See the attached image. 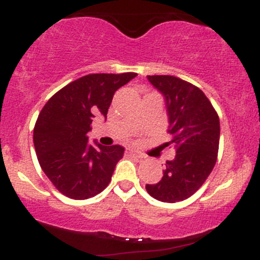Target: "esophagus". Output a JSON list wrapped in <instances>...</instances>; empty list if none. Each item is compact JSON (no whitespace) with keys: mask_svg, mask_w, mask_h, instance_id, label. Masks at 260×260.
<instances>
[{"mask_svg":"<svg viewBox=\"0 0 260 260\" xmlns=\"http://www.w3.org/2000/svg\"><path fill=\"white\" fill-rule=\"evenodd\" d=\"M126 154L128 155V156H133V157H136V159H138V160H142L143 157H144V155L138 153V151L133 150V149H127Z\"/></svg>","mask_w":260,"mask_h":260,"instance_id":"34e87169","label":"esophagus"}]
</instances>
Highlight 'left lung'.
I'll use <instances>...</instances> for the list:
<instances>
[{
    "instance_id": "left-lung-1",
    "label": "left lung",
    "mask_w": 260,
    "mask_h": 260,
    "mask_svg": "<svg viewBox=\"0 0 260 260\" xmlns=\"http://www.w3.org/2000/svg\"><path fill=\"white\" fill-rule=\"evenodd\" d=\"M148 80L165 98L168 132L175 148L162 178L147 184L153 198L165 203L184 201L194 194L213 171L220 140L219 116L205 94L196 85L174 76H148Z\"/></svg>"
}]
</instances>
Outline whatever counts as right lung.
<instances>
[{
  "instance_id": "obj_1",
  "label": "right lung",
  "mask_w": 260,
  "mask_h": 260,
  "mask_svg": "<svg viewBox=\"0 0 260 260\" xmlns=\"http://www.w3.org/2000/svg\"><path fill=\"white\" fill-rule=\"evenodd\" d=\"M137 73L88 74L45 104L34 127L39 164L52 184L72 199L99 194L111 181L124 148L88 143L95 115L106 118L113 94Z\"/></svg>"
}]
</instances>
